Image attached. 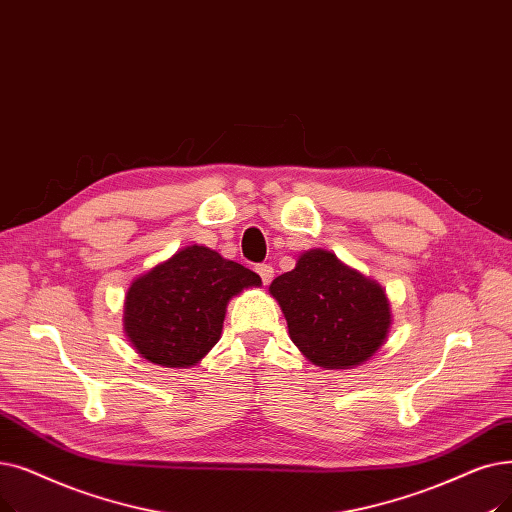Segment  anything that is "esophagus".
<instances>
[{
  "label": "esophagus",
  "instance_id": "obj_1",
  "mask_svg": "<svg viewBox=\"0 0 512 512\" xmlns=\"http://www.w3.org/2000/svg\"><path fill=\"white\" fill-rule=\"evenodd\" d=\"M255 272L259 274V278L263 280V284H270L272 278H274V268H272L270 263H259L257 268H255Z\"/></svg>",
  "mask_w": 512,
  "mask_h": 512
}]
</instances>
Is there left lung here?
Masks as SVG:
<instances>
[{
    "instance_id": "obj_1",
    "label": "left lung",
    "mask_w": 512,
    "mask_h": 512,
    "mask_svg": "<svg viewBox=\"0 0 512 512\" xmlns=\"http://www.w3.org/2000/svg\"><path fill=\"white\" fill-rule=\"evenodd\" d=\"M270 293L282 307L293 343L324 368L366 362L389 332L383 288L328 251L301 255L293 272L272 282Z\"/></svg>"
}]
</instances>
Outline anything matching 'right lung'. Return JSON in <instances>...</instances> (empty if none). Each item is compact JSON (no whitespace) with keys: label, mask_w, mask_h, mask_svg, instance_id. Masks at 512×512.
I'll return each instance as SVG.
<instances>
[{"label":"right lung","mask_w":512,"mask_h":512,"mask_svg":"<svg viewBox=\"0 0 512 512\" xmlns=\"http://www.w3.org/2000/svg\"><path fill=\"white\" fill-rule=\"evenodd\" d=\"M259 284L249 268L194 244L129 286L125 332L154 364L194 366L219 341L228 301Z\"/></svg>","instance_id":"add662e5"}]
</instances>
